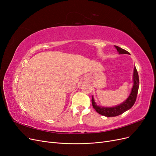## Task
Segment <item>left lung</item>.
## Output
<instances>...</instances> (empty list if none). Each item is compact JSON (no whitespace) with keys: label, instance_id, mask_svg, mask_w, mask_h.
<instances>
[{"label":"left lung","instance_id":"left-lung-1","mask_svg":"<svg viewBox=\"0 0 156 156\" xmlns=\"http://www.w3.org/2000/svg\"><path fill=\"white\" fill-rule=\"evenodd\" d=\"M115 47L117 49V51H119V53L120 54H129V52H127L125 49H122L116 45H115ZM133 79V88H132L129 96L124 102L121 103V104L119 105L116 106V107H100L96 105V103L95 101H94V100L92 96V104L94 109L96 110V111L98 112L99 114H100L103 116H107V117H112V116H116L120 115H122V113H124L126 111L129 110V108H131L132 107H133L136 101V96H137L138 90L139 87V75L135 67L134 68Z\"/></svg>","mask_w":156,"mask_h":156}]
</instances>
